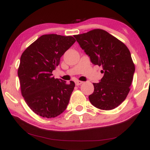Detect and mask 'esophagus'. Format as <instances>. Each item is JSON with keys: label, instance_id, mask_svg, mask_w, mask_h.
I'll return each instance as SVG.
<instances>
[{"label": "esophagus", "instance_id": "1", "mask_svg": "<svg viewBox=\"0 0 150 150\" xmlns=\"http://www.w3.org/2000/svg\"><path fill=\"white\" fill-rule=\"evenodd\" d=\"M81 84H83V81H75V85H76V86H79V85H81Z\"/></svg>", "mask_w": 150, "mask_h": 150}]
</instances>
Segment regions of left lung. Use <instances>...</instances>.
I'll list each match as a JSON object with an SVG mask.
<instances>
[{"label": "left lung", "instance_id": "1", "mask_svg": "<svg viewBox=\"0 0 150 150\" xmlns=\"http://www.w3.org/2000/svg\"><path fill=\"white\" fill-rule=\"evenodd\" d=\"M95 65L101 66L104 76L93 83L94 91L88 96L94 107L111 110L126 99L133 80L135 66L124 43L104 30L94 29L74 36Z\"/></svg>", "mask_w": 150, "mask_h": 150}]
</instances>
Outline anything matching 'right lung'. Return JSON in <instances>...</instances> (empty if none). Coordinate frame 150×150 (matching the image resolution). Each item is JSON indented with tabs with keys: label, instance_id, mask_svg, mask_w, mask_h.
Masks as SVG:
<instances>
[{
	"label": "right lung",
	"instance_id": "obj_1",
	"mask_svg": "<svg viewBox=\"0 0 150 150\" xmlns=\"http://www.w3.org/2000/svg\"><path fill=\"white\" fill-rule=\"evenodd\" d=\"M75 42L71 36L54 34L41 36L21 57L18 76L25 101L32 111L51 118L65 111L75 83L52 77L60 58Z\"/></svg>",
	"mask_w": 150,
	"mask_h": 150
}]
</instances>
